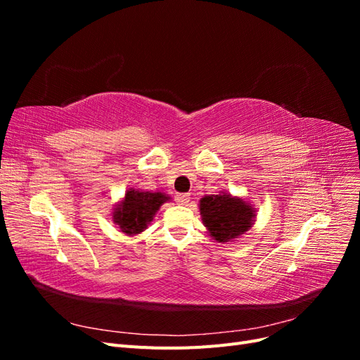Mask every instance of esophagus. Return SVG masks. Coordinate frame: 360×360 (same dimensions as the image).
<instances>
[{"label":"esophagus","instance_id":"obj_1","mask_svg":"<svg viewBox=\"0 0 360 360\" xmlns=\"http://www.w3.org/2000/svg\"><path fill=\"white\" fill-rule=\"evenodd\" d=\"M189 200H191L189 193H177V195H176V201H177L179 204H181V205H186V204L189 202Z\"/></svg>","mask_w":360,"mask_h":360}]
</instances>
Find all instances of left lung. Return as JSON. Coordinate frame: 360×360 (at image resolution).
<instances>
[{"label": "left lung", "mask_w": 360, "mask_h": 360, "mask_svg": "<svg viewBox=\"0 0 360 360\" xmlns=\"http://www.w3.org/2000/svg\"><path fill=\"white\" fill-rule=\"evenodd\" d=\"M200 213L210 237L219 243L240 237L255 222L254 207L225 192L202 197L200 200Z\"/></svg>", "instance_id": "1"}]
</instances>
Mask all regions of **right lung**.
<instances>
[{
	"instance_id": "1",
	"label": "right lung",
	"mask_w": 360,
	"mask_h": 360,
	"mask_svg": "<svg viewBox=\"0 0 360 360\" xmlns=\"http://www.w3.org/2000/svg\"><path fill=\"white\" fill-rule=\"evenodd\" d=\"M169 200L165 192L129 189L112 210V221L127 236L141 234L153 221L160 205Z\"/></svg>"
}]
</instances>
